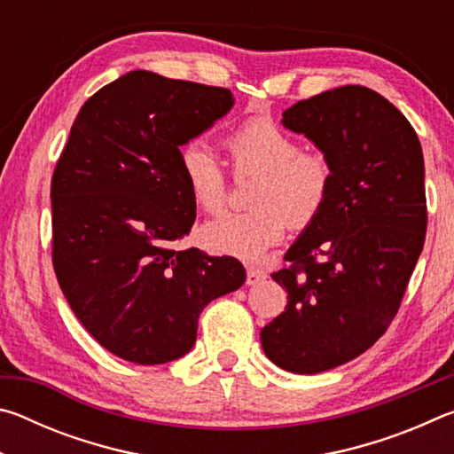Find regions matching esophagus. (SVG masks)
<instances>
[{"label":"esophagus","mask_w":454,"mask_h":454,"mask_svg":"<svg viewBox=\"0 0 454 454\" xmlns=\"http://www.w3.org/2000/svg\"><path fill=\"white\" fill-rule=\"evenodd\" d=\"M266 278H268V272L262 270V268L250 266L248 270H246V284H248V286H254V284L262 282V280H266Z\"/></svg>","instance_id":"34e87169"}]
</instances>
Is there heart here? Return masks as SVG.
<instances>
[{
  "label": "heart",
  "mask_w": 454,
  "mask_h": 454,
  "mask_svg": "<svg viewBox=\"0 0 454 454\" xmlns=\"http://www.w3.org/2000/svg\"><path fill=\"white\" fill-rule=\"evenodd\" d=\"M236 178L256 176L248 212L226 214L206 224L202 240L212 252L256 262L278 244L288 224L310 226L326 208L334 186V166L320 150H302L298 137L270 120H248L224 137ZM182 174L194 202L220 214L228 202V176L216 156L200 142L180 152Z\"/></svg>",
  "instance_id": "1"
}]
</instances>
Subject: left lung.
<instances>
[{"mask_svg": "<svg viewBox=\"0 0 454 454\" xmlns=\"http://www.w3.org/2000/svg\"><path fill=\"white\" fill-rule=\"evenodd\" d=\"M282 116L330 158L334 186L272 274L288 304L260 340L276 366L317 374L371 348L401 309L427 234L425 160L411 121L364 86L301 99Z\"/></svg>", "mask_w": 454, "mask_h": 454, "instance_id": "8db88e82", "label": "left lung"}]
</instances>
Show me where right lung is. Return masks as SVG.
<instances>
[{
	"label": "right lung",
	"mask_w": 454,
	"mask_h": 454,
	"mask_svg": "<svg viewBox=\"0 0 454 454\" xmlns=\"http://www.w3.org/2000/svg\"><path fill=\"white\" fill-rule=\"evenodd\" d=\"M232 104L226 88L129 72L82 106L53 170L59 288L83 328L129 363L186 355L204 306L246 280L232 256L172 248L196 218L180 145Z\"/></svg>",
	"instance_id": "1"
}]
</instances>
